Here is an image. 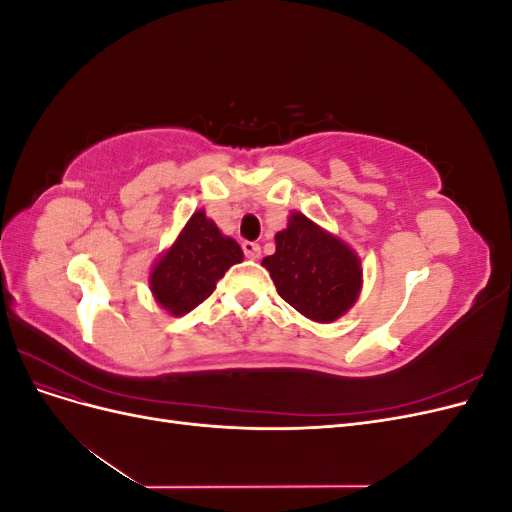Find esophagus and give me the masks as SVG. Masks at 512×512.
<instances>
[{
  "mask_svg": "<svg viewBox=\"0 0 512 512\" xmlns=\"http://www.w3.org/2000/svg\"><path fill=\"white\" fill-rule=\"evenodd\" d=\"M243 252L247 258L256 260V258H260V245L254 241H243Z\"/></svg>",
  "mask_w": 512,
  "mask_h": 512,
  "instance_id": "1",
  "label": "esophagus"
}]
</instances>
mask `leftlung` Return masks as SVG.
Returning <instances> with one entry per match:
<instances>
[{
	"label": "left lung",
	"mask_w": 512,
	"mask_h": 512,
	"mask_svg": "<svg viewBox=\"0 0 512 512\" xmlns=\"http://www.w3.org/2000/svg\"><path fill=\"white\" fill-rule=\"evenodd\" d=\"M262 267L288 305L320 324L346 316L363 288L359 254L301 211H290L275 235V254Z\"/></svg>",
	"instance_id": "left-lung-1"
}]
</instances>
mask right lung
<instances>
[{
	"label": "right lung",
	"instance_id": "add662e5",
	"mask_svg": "<svg viewBox=\"0 0 512 512\" xmlns=\"http://www.w3.org/2000/svg\"><path fill=\"white\" fill-rule=\"evenodd\" d=\"M241 260V245L198 209L173 245L151 265L149 290L166 314L185 316L203 303L215 290V282Z\"/></svg>",
	"mask_w": 512,
	"mask_h": 512
}]
</instances>
